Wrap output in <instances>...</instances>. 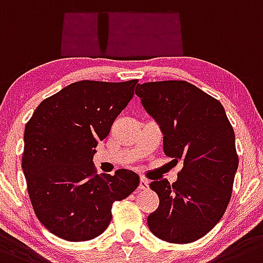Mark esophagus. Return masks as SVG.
<instances>
[{
  "instance_id": "1",
  "label": "esophagus",
  "mask_w": 263,
  "mask_h": 263,
  "mask_svg": "<svg viewBox=\"0 0 263 263\" xmlns=\"http://www.w3.org/2000/svg\"><path fill=\"white\" fill-rule=\"evenodd\" d=\"M149 186V182L145 178H140V183H139V190H146Z\"/></svg>"
}]
</instances>
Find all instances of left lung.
I'll return each instance as SVG.
<instances>
[{
    "mask_svg": "<svg viewBox=\"0 0 263 263\" xmlns=\"http://www.w3.org/2000/svg\"><path fill=\"white\" fill-rule=\"evenodd\" d=\"M136 94L161 126L165 155L183 162L174 183L149 184L160 199L148 216L149 229L166 242L199 240L231 200L238 166L233 127L223 105L187 81L145 82Z\"/></svg>",
    "mask_w": 263,
    "mask_h": 263,
    "instance_id": "8db88e82",
    "label": "left lung"
}]
</instances>
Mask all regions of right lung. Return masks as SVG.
<instances>
[{
    "label": "right lung",
    "mask_w": 263,
    "mask_h": 263,
    "mask_svg": "<svg viewBox=\"0 0 263 263\" xmlns=\"http://www.w3.org/2000/svg\"><path fill=\"white\" fill-rule=\"evenodd\" d=\"M137 80L79 81L42 101L25 128L22 169L39 221L58 237L87 241L105 231L111 208L139 186L119 169L97 174L93 155L134 97Z\"/></svg>",
    "instance_id": "add662e5"
}]
</instances>
